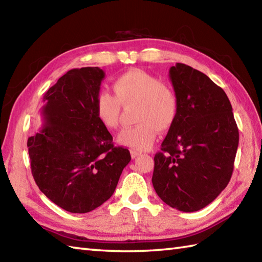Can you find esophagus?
I'll list each match as a JSON object with an SVG mask.
<instances>
[{"label":"esophagus","mask_w":262,"mask_h":262,"mask_svg":"<svg viewBox=\"0 0 262 262\" xmlns=\"http://www.w3.org/2000/svg\"><path fill=\"white\" fill-rule=\"evenodd\" d=\"M141 154H142V152L137 151V149H130V155H132V158H133V159L137 158L138 155H141Z\"/></svg>","instance_id":"1"}]
</instances>
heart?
I'll use <instances>...</instances> for the list:
<instances>
[{"label":"heart","mask_w":262,"mask_h":262,"mask_svg":"<svg viewBox=\"0 0 262 262\" xmlns=\"http://www.w3.org/2000/svg\"><path fill=\"white\" fill-rule=\"evenodd\" d=\"M114 96L101 92L96 101L98 119L107 129L119 125L121 105L136 104L134 120L137 125L125 128L118 135L121 145L148 149L157 140L158 132L173 126L179 111L176 90L170 83L142 70H130L121 74L113 84Z\"/></svg>","instance_id":"obj_1"}]
</instances>
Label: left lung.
Listing matches in <instances>:
<instances>
[{
    "label": "left lung",
    "mask_w": 262,
    "mask_h": 262,
    "mask_svg": "<svg viewBox=\"0 0 262 262\" xmlns=\"http://www.w3.org/2000/svg\"><path fill=\"white\" fill-rule=\"evenodd\" d=\"M179 111L154 157L153 187L178 210L206 207L230 182L238 129L226 93L207 75L186 64L169 71Z\"/></svg>",
    "instance_id": "1"
}]
</instances>
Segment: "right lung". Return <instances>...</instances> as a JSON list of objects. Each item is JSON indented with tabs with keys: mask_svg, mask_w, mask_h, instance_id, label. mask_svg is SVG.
Instances as JSON below:
<instances>
[{
	"mask_svg": "<svg viewBox=\"0 0 262 262\" xmlns=\"http://www.w3.org/2000/svg\"><path fill=\"white\" fill-rule=\"evenodd\" d=\"M103 79L99 68L74 69L59 77L43 96L42 128L28 138L37 186L70 213H88L107 202L130 161L129 151L114 146L97 117Z\"/></svg>",
	"mask_w": 262,
	"mask_h": 262,
	"instance_id": "obj_1",
	"label": "right lung"
}]
</instances>
